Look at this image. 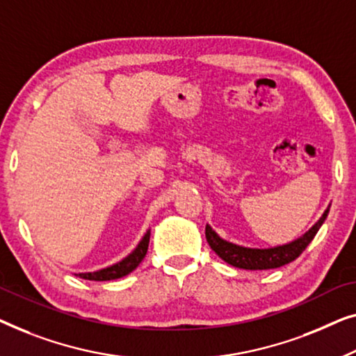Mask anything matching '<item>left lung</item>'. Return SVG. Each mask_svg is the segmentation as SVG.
I'll return each instance as SVG.
<instances>
[{"label":"left lung","mask_w":356,"mask_h":356,"mask_svg":"<svg viewBox=\"0 0 356 356\" xmlns=\"http://www.w3.org/2000/svg\"><path fill=\"white\" fill-rule=\"evenodd\" d=\"M330 204L326 208V211L323 213V216L318 219L316 222L309 227L303 235H300L298 238L287 242L284 245H276V247H268V248H257V247H243V245L229 242L219 237L216 230H214L209 224H207V240L209 247L219 258L224 259L227 264L234 268L240 269H248V271H261V269H274L280 268L284 264H287L293 259H297L300 254L303 253V250L308 247L309 242L314 238V235L318 234L319 227L323 226V222L326 221L329 214Z\"/></svg>","instance_id":"1"}]
</instances>
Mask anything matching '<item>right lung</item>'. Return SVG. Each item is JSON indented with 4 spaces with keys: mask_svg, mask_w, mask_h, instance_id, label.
<instances>
[{
    "mask_svg": "<svg viewBox=\"0 0 356 356\" xmlns=\"http://www.w3.org/2000/svg\"><path fill=\"white\" fill-rule=\"evenodd\" d=\"M149 234L152 230H147L145 235L140 240L137 247H135L132 252H130L126 258H122L121 261L111 264V266H106L103 269H98V271H92V273H79L76 276L80 279H87V280H113V279H119L127 276L134 271L135 268L142 263V259L145 258V254L148 252V243H149Z\"/></svg>",
    "mask_w": 356,
    "mask_h": 356,
    "instance_id": "add662e5",
    "label": "right lung"
}]
</instances>
